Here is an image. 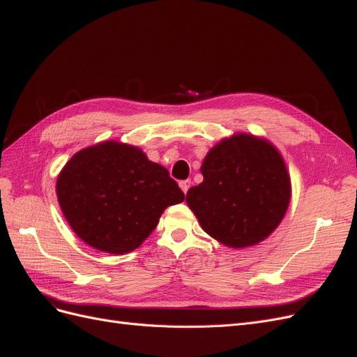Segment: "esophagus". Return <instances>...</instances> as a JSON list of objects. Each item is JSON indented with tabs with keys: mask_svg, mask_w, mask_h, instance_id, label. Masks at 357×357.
Returning a JSON list of instances; mask_svg holds the SVG:
<instances>
[{
	"mask_svg": "<svg viewBox=\"0 0 357 357\" xmlns=\"http://www.w3.org/2000/svg\"><path fill=\"white\" fill-rule=\"evenodd\" d=\"M179 187H181V190L184 191V195H187V191H188V188L191 187V181L190 179H185V181H181L179 182Z\"/></svg>",
	"mask_w": 357,
	"mask_h": 357,
	"instance_id": "34e87169",
	"label": "esophagus"
}]
</instances>
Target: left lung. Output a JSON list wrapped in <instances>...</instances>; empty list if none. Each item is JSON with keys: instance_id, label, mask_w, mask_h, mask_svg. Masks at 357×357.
<instances>
[{"instance_id": "8db88e82", "label": "left lung", "mask_w": 357, "mask_h": 357, "mask_svg": "<svg viewBox=\"0 0 357 357\" xmlns=\"http://www.w3.org/2000/svg\"><path fill=\"white\" fill-rule=\"evenodd\" d=\"M203 182L187 192L202 229L229 248L257 245L280 226L291 197L281 152L268 139L236 133L211 148Z\"/></svg>"}]
</instances>
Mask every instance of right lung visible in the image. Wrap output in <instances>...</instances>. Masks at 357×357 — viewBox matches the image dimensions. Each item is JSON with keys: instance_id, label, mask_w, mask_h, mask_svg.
I'll list each match as a JSON object with an SVG mask.
<instances>
[{"instance_id": "obj_1", "label": "right lung", "mask_w": 357, "mask_h": 357, "mask_svg": "<svg viewBox=\"0 0 357 357\" xmlns=\"http://www.w3.org/2000/svg\"><path fill=\"white\" fill-rule=\"evenodd\" d=\"M56 197L70 227L89 247L126 254L142 245L184 192L140 148L106 140L66 162Z\"/></svg>"}]
</instances>
